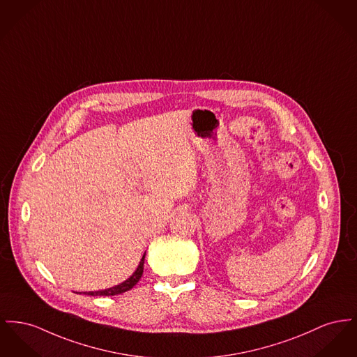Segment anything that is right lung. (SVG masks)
<instances>
[{
  "label": "right lung",
  "mask_w": 357,
  "mask_h": 357,
  "mask_svg": "<svg viewBox=\"0 0 357 357\" xmlns=\"http://www.w3.org/2000/svg\"><path fill=\"white\" fill-rule=\"evenodd\" d=\"M144 257H146V253L143 255L142 260H140V264L137 266L136 271L132 273L126 282L114 286V287H110V289H105V290H100V291H89V293H84L86 295H93V296H110V295H117V294H123L130 290L142 278L143 275V270H144Z\"/></svg>",
  "instance_id": "right-lung-1"
}]
</instances>
